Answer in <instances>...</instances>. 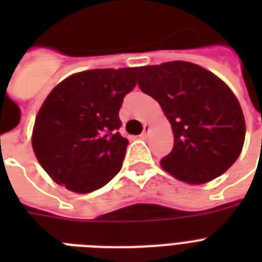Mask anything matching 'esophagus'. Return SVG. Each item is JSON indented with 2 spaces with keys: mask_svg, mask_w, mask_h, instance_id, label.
<instances>
[{
  "mask_svg": "<svg viewBox=\"0 0 262 262\" xmlns=\"http://www.w3.org/2000/svg\"><path fill=\"white\" fill-rule=\"evenodd\" d=\"M149 132H151V126H149L148 123H145V125H144L143 133H141V136H140V137H141V139H147L148 135H149Z\"/></svg>",
  "mask_w": 262,
  "mask_h": 262,
  "instance_id": "1",
  "label": "esophagus"
}]
</instances>
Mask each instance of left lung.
Segmentation results:
<instances>
[{
  "label": "left lung",
  "instance_id": "8db88e82",
  "mask_svg": "<svg viewBox=\"0 0 262 262\" xmlns=\"http://www.w3.org/2000/svg\"><path fill=\"white\" fill-rule=\"evenodd\" d=\"M139 87L159 103L174 147L164 171L189 185L211 182L235 163L246 135L244 111L223 80L205 68L171 61L139 69Z\"/></svg>",
  "mask_w": 262,
  "mask_h": 262
}]
</instances>
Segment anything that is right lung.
<instances>
[{
    "instance_id": "right-lung-1",
    "label": "right lung",
    "mask_w": 262,
    "mask_h": 262,
    "mask_svg": "<svg viewBox=\"0 0 262 262\" xmlns=\"http://www.w3.org/2000/svg\"><path fill=\"white\" fill-rule=\"evenodd\" d=\"M137 69L73 73L47 95L35 118L32 148L55 183L85 194L118 174L129 144L118 133V111L136 87Z\"/></svg>"
}]
</instances>
